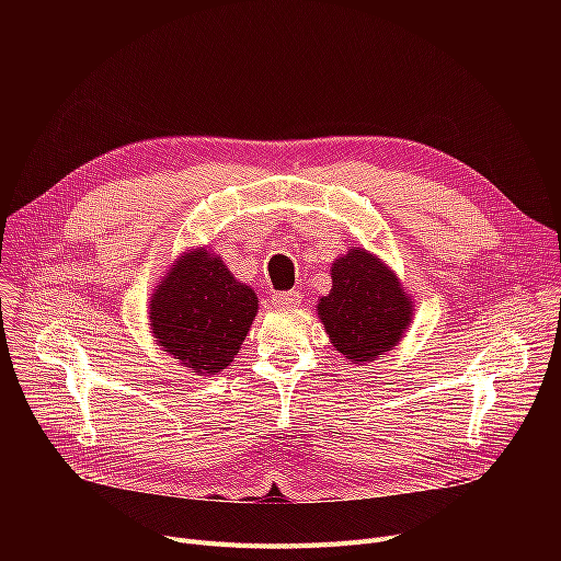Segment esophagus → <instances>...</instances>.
<instances>
[{
	"instance_id": "1",
	"label": "esophagus",
	"mask_w": 561,
	"mask_h": 561,
	"mask_svg": "<svg viewBox=\"0 0 561 561\" xmlns=\"http://www.w3.org/2000/svg\"><path fill=\"white\" fill-rule=\"evenodd\" d=\"M298 302H300V293H296V290H279L273 296V305L279 309L296 307Z\"/></svg>"
}]
</instances>
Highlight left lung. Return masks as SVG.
Instances as JSON below:
<instances>
[{
    "label": "left lung",
    "mask_w": 561,
    "mask_h": 561,
    "mask_svg": "<svg viewBox=\"0 0 561 561\" xmlns=\"http://www.w3.org/2000/svg\"><path fill=\"white\" fill-rule=\"evenodd\" d=\"M318 318L334 347L355 364L393 350L411 322V300L385 261L355 248L332 263V290Z\"/></svg>",
    "instance_id": "1"
}]
</instances>
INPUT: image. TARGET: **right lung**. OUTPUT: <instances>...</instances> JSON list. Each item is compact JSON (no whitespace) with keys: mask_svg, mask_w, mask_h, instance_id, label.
I'll return each instance as SVG.
<instances>
[{"mask_svg":"<svg viewBox=\"0 0 561 561\" xmlns=\"http://www.w3.org/2000/svg\"><path fill=\"white\" fill-rule=\"evenodd\" d=\"M259 300L222 259L197 248L184 252L150 300V325L163 352L197 375H216L241 350Z\"/></svg>","mask_w":561,"mask_h":561,"instance_id":"right-lung-1","label":"right lung"}]
</instances>
